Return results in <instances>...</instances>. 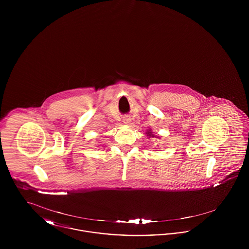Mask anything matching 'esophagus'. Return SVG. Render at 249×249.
<instances>
[{
	"mask_svg": "<svg viewBox=\"0 0 249 249\" xmlns=\"http://www.w3.org/2000/svg\"><path fill=\"white\" fill-rule=\"evenodd\" d=\"M124 122H125V123H129V122H130V119H125V121H124Z\"/></svg>",
	"mask_w": 249,
	"mask_h": 249,
	"instance_id": "esophagus-1",
	"label": "esophagus"
}]
</instances>
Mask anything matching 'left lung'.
I'll list each match as a JSON object with an SVG mask.
<instances>
[{"instance_id": "left-lung-1", "label": "left lung", "mask_w": 249, "mask_h": 249, "mask_svg": "<svg viewBox=\"0 0 249 249\" xmlns=\"http://www.w3.org/2000/svg\"><path fill=\"white\" fill-rule=\"evenodd\" d=\"M147 135H149V136H152V137H154V135H152V134H151V131H148V132H147Z\"/></svg>"}]
</instances>
